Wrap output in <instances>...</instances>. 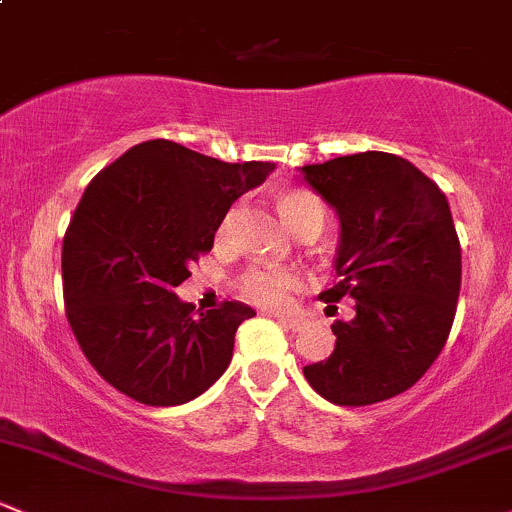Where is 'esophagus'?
<instances>
[{
	"instance_id": "1",
	"label": "esophagus",
	"mask_w": 512,
	"mask_h": 512,
	"mask_svg": "<svg viewBox=\"0 0 512 512\" xmlns=\"http://www.w3.org/2000/svg\"><path fill=\"white\" fill-rule=\"evenodd\" d=\"M278 324L280 327L290 329V332H298V329L302 327V320L300 317H278Z\"/></svg>"
}]
</instances>
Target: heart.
<instances>
[{"label":"heart","mask_w":512,"mask_h":512,"mask_svg":"<svg viewBox=\"0 0 512 512\" xmlns=\"http://www.w3.org/2000/svg\"><path fill=\"white\" fill-rule=\"evenodd\" d=\"M278 212L283 222L288 224L290 232L300 234L305 229H320L324 210L312 192L300 188H285L276 195ZM232 222V212L227 214L222 227ZM302 278L293 268H278V266H254L249 271L241 273L239 290L244 298L261 307H283L293 298L295 290H300Z\"/></svg>","instance_id":"1"}]
</instances>
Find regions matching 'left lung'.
I'll list each match as a JSON object with an SVG mask.
<instances>
[{"label": "left lung", "instance_id": "1", "mask_svg": "<svg viewBox=\"0 0 512 512\" xmlns=\"http://www.w3.org/2000/svg\"><path fill=\"white\" fill-rule=\"evenodd\" d=\"M300 170L342 227L337 283L320 300H356L354 320L332 324L329 359L302 373L334 405L381 403L415 386L447 344L461 288L449 202L393 153H354Z\"/></svg>", "mask_w": 512, "mask_h": 512}]
</instances>
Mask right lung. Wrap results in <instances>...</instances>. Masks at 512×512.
<instances>
[{
    "instance_id": "add662e5",
    "label": "right lung",
    "mask_w": 512,
    "mask_h": 512,
    "mask_svg": "<svg viewBox=\"0 0 512 512\" xmlns=\"http://www.w3.org/2000/svg\"><path fill=\"white\" fill-rule=\"evenodd\" d=\"M273 163H224L166 139L129 148L92 178L63 239L70 329L119 393L168 408L205 393L227 371L244 302L217 310L175 295L188 266Z\"/></svg>"
}]
</instances>
